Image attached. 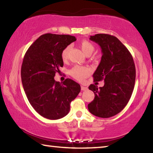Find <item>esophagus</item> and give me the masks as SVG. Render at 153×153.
<instances>
[{"instance_id":"esophagus-1","label":"esophagus","mask_w":153,"mask_h":153,"mask_svg":"<svg viewBox=\"0 0 153 153\" xmlns=\"http://www.w3.org/2000/svg\"><path fill=\"white\" fill-rule=\"evenodd\" d=\"M81 89H82V90H86L88 89V88L86 86H83V85H82Z\"/></svg>"}]
</instances>
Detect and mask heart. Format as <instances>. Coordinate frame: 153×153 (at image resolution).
Wrapping results in <instances>:
<instances>
[{
    "label": "heart",
    "mask_w": 153,
    "mask_h": 153,
    "mask_svg": "<svg viewBox=\"0 0 153 153\" xmlns=\"http://www.w3.org/2000/svg\"><path fill=\"white\" fill-rule=\"evenodd\" d=\"M80 47L85 55L86 56H90L94 51V46L88 40H82L79 44ZM71 46H67L65 48L61 53V59L63 61L67 60L68 57L69 51H70ZM90 69L86 67L82 66H75L71 69L70 74L71 76L79 81H84L86 77L90 74Z\"/></svg>",
    "instance_id": "heart-1"
}]
</instances>
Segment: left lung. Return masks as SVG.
Returning <instances> with one entry per match:
<instances>
[{
  "mask_svg": "<svg viewBox=\"0 0 153 153\" xmlns=\"http://www.w3.org/2000/svg\"><path fill=\"white\" fill-rule=\"evenodd\" d=\"M90 40L99 45L102 53L93 78L94 82L104 80L105 85L99 88L90 85L95 97L88 108L97 117H111L121 112L130 99L135 84V65L128 49L115 36L98 33Z\"/></svg>",
  "mask_w": 153,
  "mask_h": 153,
  "instance_id": "obj_1",
  "label": "left lung"
}]
</instances>
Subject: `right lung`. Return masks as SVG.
Here are the masks:
<instances>
[{"label": "right lung", "mask_w": 153, "mask_h": 153, "mask_svg": "<svg viewBox=\"0 0 153 153\" xmlns=\"http://www.w3.org/2000/svg\"><path fill=\"white\" fill-rule=\"evenodd\" d=\"M76 40L70 35L45 33L24 55L21 76L25 94L36 112L48 120H59L67 115L71 102L81 90L80 85L71 79L61 83L54 79L63 66L62 51Z\"/></svg>", "instance_id": "obj_1"}]
</instances>
